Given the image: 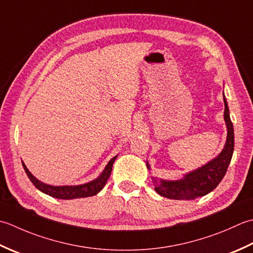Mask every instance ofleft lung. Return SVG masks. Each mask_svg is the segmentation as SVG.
<instances>
[{
    "label": "left lung",
    "instance_id": "left-lung-1",
    "mask_svg": "<svg viewBox=\"0 0 253 253\" xmlns=\"http://www.w3.org/2000/svg\"><path fill=\"white\" fill-rule=\"evenodd\" d=\"M223 97L225 105L224 119L227 126V138H226L223 151L213 161L197 170L184 174L182 179L164 180L152 177L154 185H155V191L162 197L171 200H194L195 198L203 197L213 191L224 178L231 157H233L235 136L233 122L230 120L228 105L224 94ZM146 166L147 169L151 168L147 162Z\"/></svg>",
    "mask_w": 253,
    "mask_h": 253
}]
</instances>
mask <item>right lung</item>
<instances>
[{
  "label": "right lung",
  "mask_w": 253,
  "mask_h": 253,
  "mask_svg": "<svg viewBox=\"0 0 253 253\" xmlns=\"http://www.w3.org/2000/svg\"><path fill=\"white\" fill-rule=\"evenodd\" d=\"M117 157L118 155L111 158L109 163L107 164L104 171L100 173V176L92 180V181H89L84 184H80V185H61V187L60 185L59 187H55V185H50V184L39 181L37 178L33 176L32 172L29 171L27 167H26V165L23 162L22 163H23V167L25 169V172L27 173L29 180L34 183L36 188L40 190L41 192L48 194L50 197L55 198V199L72 200V199L92 197V195L100 192V190H102V188L105 187L107 183V180L110 177L113 163H115Z\"/></svg>",
  "instance_id": "right-lung-1"
}]
</instances>
